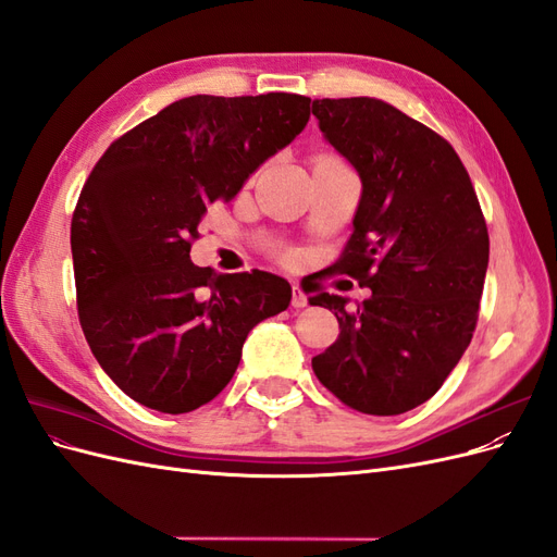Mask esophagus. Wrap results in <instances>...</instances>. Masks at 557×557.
<instances>
[{
    "instance_id": "34e87169",
    "label": "esophagus",
    "mask_w": 557,
    "mask_h": 557,
    "mask_svg": "<svg viewBox=\"0 0 557 557\" xmlns=\"http://www.w3.org/2000/svg\"><path fill=\"white\" fill-rule=\"evenodd\" d=\"M293 307L295 309H305L307 307V295L299 288V283H293Z\"/></svg>"
}]
</instances>
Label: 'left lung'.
<instances>
[{
  "instance_id": "left-lung-1",
  "label": "left lung",
  "mask_w": 557,
  "mask_h": 557,
  "mask_svg": "<svg viewBox=\"0 0 557 557\" xmlns=\"http://www.w3.org/2000/svg\"><path fill=\"white\" fill-rule=\"evenodd\" d=\"M311 111L362 181L334 272L372 288L356 311L339 295L309 297L339 320L311 367L346 407L397 416L440 391L471 342L487 227L458 153L423 123L374 97L313 99Z\"/></svg>"
}]
</instances>
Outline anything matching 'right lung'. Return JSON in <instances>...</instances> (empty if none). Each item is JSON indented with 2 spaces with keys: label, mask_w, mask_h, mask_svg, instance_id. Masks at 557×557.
<instances>
[{
  "label": "right lung",
  "mask_w": 557,
  "mask_h": 557,
  "mask_svg": "<svg viewBox=\"0 0 557 557\" xmlns=\"http://www.w3.org/2000/svg\"><path fill=\"white\" fill-rule=\"evenodd\" d=\"M311 99L193 95L113 141L72 218L78 318L92 356L134 401L188 413L230 383L248 332L288 309L269 272L190 262L199 221L307 127Z\"/></svg>",
  "instance_id": "obj_1"
}]
</instances>
